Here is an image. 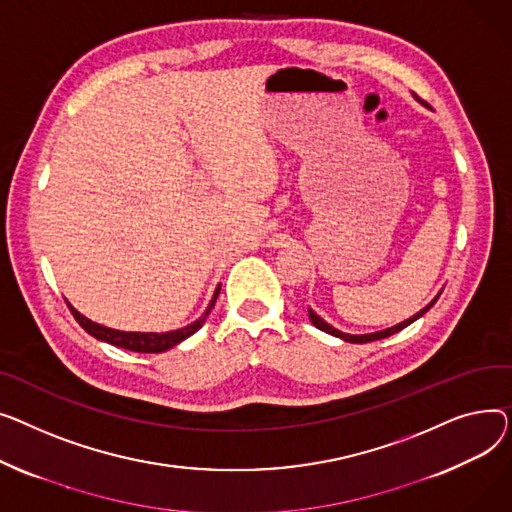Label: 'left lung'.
<instances>
[{
  "instance_id": "left-lung-1",
  "label": "left lung",
  "mask_w": 512,
  "mask_h": 512,
  "mask_svg": "<svg viewBox=\"0 0 512 512\" xmlns=\"http://www.w3.org/2000/svg\"><path fill=\"white\" fill-rule=\"evenodd\" d=\"M440 297V293L432 299V302L422 310V312H417L415 316H411V318H407L405 322H401V324H397V326H390V328H386V330H378V333H370V335H347V333H341V330H337V328H333L330 324H326L316 312H312V310H308V314H310V320H312V324L316 326V328H320V330H324V333H328V335H333V337H339V339H343V341H347V343H370V341H378V339H386V337H390V335H395V333H399V330H403L405 326H409L411 322H415L419 316H424L434 304H436V299Z\"/></svg>"
}]
</instances>
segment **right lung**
Instances as JSON below:
<instances>
[{"label":"right lung","instance_id":"obj_1","mask_svg":"<svg viewBox=\"0 0 512 512\" xmlns=\"http://www.w3.org/2000/svg\"><path fill=\"white\" fill-rule=\"evenodd\" d=\"M221 291V285L217 287L213 299H210L208 308L204 310V314L194 320L192 324L184 326V328H177V330H169V333H126V330H115V328H109V326H103V324H97L93 320H88L86 316H82L78 310H74L70 306V312L72 316L76 318V322L86 330L88 335H93L95 339L99 341H105V343H111L115 347H122V349H130V351H138V353H161V351H167L171 347H175L177 343H182L184 339H188L190 335H194L196 330L204 324V320L208 318L210 310L215 308V302H217V295Z\"/></svg>","mask_w":512,"mask_h":512}]
</instances>
